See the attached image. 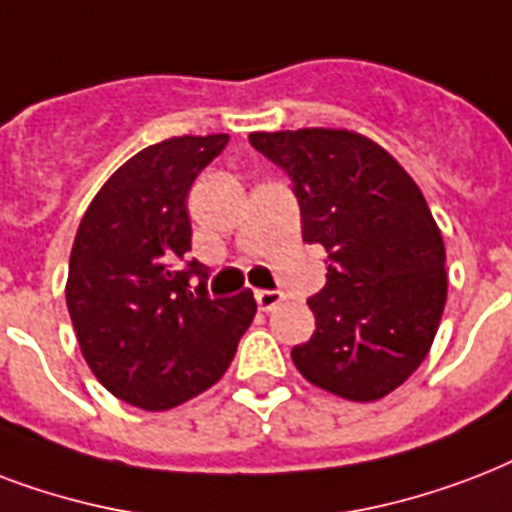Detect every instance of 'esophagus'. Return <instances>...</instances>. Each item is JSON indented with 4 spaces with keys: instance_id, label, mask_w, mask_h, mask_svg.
I'll use <instances>...</instances> for the list:
<instances>
[{
    "instance_id": "obj_1",
    "label": "esophagus",
    "mask_w": 512,
    "mask_h": 512,
    "mask_svg": "<svg viewBox=\"0 0 512 512\" xmlns=\"http://www.w3.org/2000/svg\"><path fill=\"white\" fill-rule=\"evenodd\" d=\"M280 301H283L280 291H256V304L261 312H272Z\"/></svg>"
}]
</instances>
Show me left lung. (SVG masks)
Instances as JSON below:
<instances>
[{
    "label": "left lung",
    "mask_w": 512,
    "mask_h": 512,
    "mask_svg": "<svg viewBox=\"0 0 512 512\" xmlns=\"http://www.w3.org/2000/svg\"><path fill=\"white\" fill-rule=\"evenodd\" d=\"M248 138L291 178L304 243L328 253L326 285L307 301L315 334L293 347V363L339 398H384L427 358L446 307V248L425 194L352 130Z\"/></svg>",
    "instance_id": "obj_1"
}]
</instances>
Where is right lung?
<instances>
[{
	"label": "right lung",
	"mask_w": 512,
	"mask_h": 512,
	"mask_svg": "<svg viewBox=\"0 0 512 512\" xmlns=\"http://www.w3.org/2000/svg\"><path fill=\"white\" fill-rule=\"evenodd\" d=\"M227 141L213 133L141 149L101 186L74 237L66 304L79 350L114 398L144 411L219 382L256 315L251 291L211 299L208 267L186 259V194Z\"/></svg>",
	"instance_id": "obj_1"
}]
</instances>
